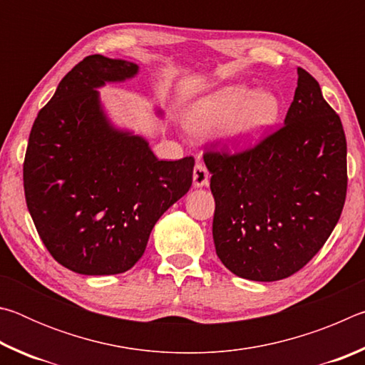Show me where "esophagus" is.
Here are the masks:
<instances>
[{
  "instance_id": "esophagus-1",
  "label": "esophagus",
  "mask_w": 365,
  "mask_h": 365,
  "mask_svg": "<svg viewBox=\"0 0 365 365\" xmlns=\"http://www.w3.org/2000/svg\"><path fill=\"white\" fill-rule=\"evenodd\" d=\"M209 182V172L205 164L196 163L193 169V185L195 187H206Z\"/></svg>"
}]
</instances>
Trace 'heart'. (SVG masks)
Returning a JSON list of instances; mask_svg holds the SVG:
<instances>
[{"label":"heart","instance_id":"heart-1","mask_svg":"<svg viewBox=\"0 0 365 365\" xmlns=\"http://www.w3.org/2000/svg\"><path fill=\"white\" fill-rule=\"evenodd\" d=\"M280 101L272 91H255L245 83L220 88L197 101L187 117L188 128L196 135H209L228 125L238 143H250L277 120Z\"/></svg>","mask_w":365,"mask_h":365}]
</instances>
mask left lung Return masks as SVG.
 <instances>
[{
	"mask_svg": "<svg viewBox=\"0 0 365 365\" xmlns=\"http://www.w3.org/2000/svg\"><path fill=\"white\" fill-rule=\"evenodd\" d=\"M225 145L214 140L202 156L212 174L215 252L242 279H287L317 255L341 215L348 190L341 119L317 80L298 67L285 123L246 150L228 153Z\"/></svg>",
	"mask_w": 365,
	"mask_h": 365,
	"instance_id": "8db88e82",
	"label": "left lung"
}]
</instances>
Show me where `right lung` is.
Wrapping results in <instances>:
<instances>
[{"label":"right lung","instance_id":"right-lung-1","mask_svg":"<svg viewBox=\"0 0 365 365\" xmlns=\"http://www.w3.org/2000/svg\"><path fill=\"white\" fill-rule=\"evenodd\" d=\"M137 64L93 54L40 109L24 159L36 232L56 261L82 275H114L143 256L153 227L193 182V156L159 160L146 141L109 125L95 88Z\"/></svg>","mask_w":365,"mask_h":365}]
</instances>
